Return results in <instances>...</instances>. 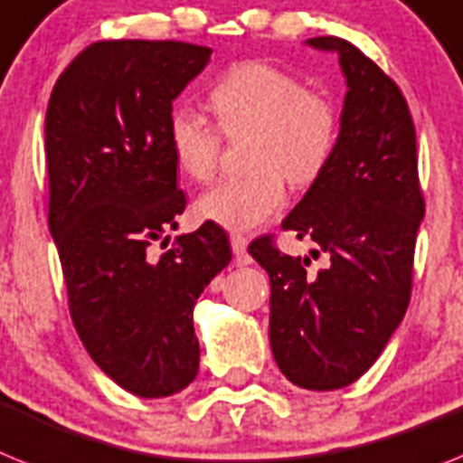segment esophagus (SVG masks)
<instances>
[{
  "instance_id": "obj_1",
  "label": "esophagus",
  "mask_w": 463,
  "mask_h": 463,
  "mask_svg": "<svg viewBox=\"0 0 463 463\" xmlns=\"http://www.w3.org/2000/svg\"><path fill=\"white\" fill-rule=\"evenodd\" d=\"M232 250H234L236 262H246V248H248V239L241 234H232Z\"/></svg>"
}]
</instances>
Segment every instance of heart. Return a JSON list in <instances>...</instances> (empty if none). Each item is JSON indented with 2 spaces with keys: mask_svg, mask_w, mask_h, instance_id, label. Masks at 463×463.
Returning <instances> with one entry per match:
<instances>
[{
  "mask_svg": "<svg viewBox=\"0 0 463 463\" xmlns=\"http://www.w3.org/2000/svg\"><path fill=\"white\" fill-rule=\"evenodd\" d=\"M210 109L227 137L248 135L250 175L217 182L196 201V215L229 232H250L286 205L284 177L296 186L315 182L338 141V110L305 90L293 72L262 61L234 66L210 90ZM167 146L182 175L213 177L222 148L215 125L191 106L167 116Z\"/></svg>",
  "mask_w": 463,
  "mask_h": 463,
  "instance_id": "b5f03b06",
  "label": "heart"
}]
</instances>
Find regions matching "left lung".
I'll list each match as a JSON object with an SVG mask.
<instances>
[{"label":"left lung","instance_id":"8db88e82","mask_svg":"<svg viewBox=\"0 0 463 463\" xmlns=\"http://www.w3.org/2000/svg\"><path fill=\"white\" fill-rule=\"evenodd\" d=\"M309 47L338 53L345 101L334 156L281 222L328 253L324 269L260 236L250 255L272 284L269 345L279 369L307 391H338L378 360L411 296L416 232L426 205L416 132L400 87L341 37Z\"/></svg>","mask_w":463,"mask_h":463}]
</instances>
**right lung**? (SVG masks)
Returning <instances> with one entry per match:
<instances>
[{
    "label": "right lung",
    "mask_w": 463,
    "mask_h": 463,
    "mask_svg": "<svg viewBox=\"0 0 463 463\" xmlns=\"http://www.w3.org/2000/svg\"><path fill=\"white\" fill-rule=\"evenodd\" d=\"M210 53L175 40L94 42L47 106L49 232L72 324L99 369L139 397L175 395L196 378L194 305L232 260L213 222L151 253L186 208L167 116Z\"/></svg>",
    "instance_id": "add662e5"
}]
</instances>
